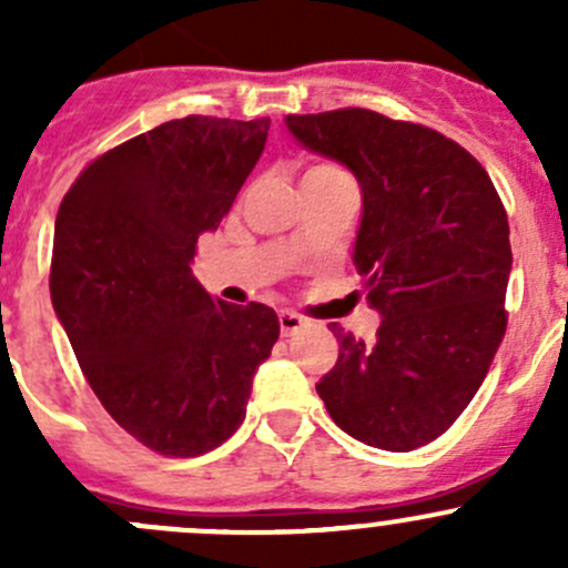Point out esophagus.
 I'll return each mask as SVG.
<instances>
[{"label":"esophagus","mask_w":568,"mask_h":568,"mask_svg":"<svg viewBox=\"0 0 568 568\" xmlns=\"http://www.w3.org/2000/svg\"><path fill=\"white\" fill-rule=\"evenodd\" d=\"M302 326H305V318H302L300 313H294V311L280 313V332H283L285 337L294 335V332H300Z\"/></svg>","instance_id":"1"}]
</instances>
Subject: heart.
<instances>
[{
    "label": "heart",
    "mask_w": 568,
    "mask_h": 568,
    "mask_svg": "<svg viewBox=\"0 0 568 568\" xmlns=\"http://www.w3.org/2000/svg\"><path fill=\"white\" fill-rule=\"evenodd\" d=\"M332 170H337V168H329V164H316V168L307 170L305 175H313V173H332Z\"/></svg>",
    "instance_id": "obj_1"
}]
</instances>
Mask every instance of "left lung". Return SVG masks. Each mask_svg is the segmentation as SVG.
<instances>
[{
	"mask_svg": "<svg viewBox=\"0 0 568 568\" xmlns=\"http://www.w3.org/2000/svg\"><path fill=\"white\" fill-rule=\"evenodd\" d=\"M311 153L363 192L354 266L379 313L374 341L337 324V363L316 393L371 448L406 454L454 426L506 335L511 244L495 183L459 142L371 109L288 114Z\"/></svg>",
	"mask_w": 568,
	"mask_h": 568,
	"instance_id": "1",
	"label": "left lung"
}]
</instances>
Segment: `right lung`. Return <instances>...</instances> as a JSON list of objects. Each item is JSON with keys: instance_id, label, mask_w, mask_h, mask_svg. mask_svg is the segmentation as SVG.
<instances>
[{"instance_id": "right-lung-1", "label": "right lung", "mask_w": 568, "mask_h": 568, "mask_svg": "<svg viewBox=\"0 0 568 568\" xmlns=\"http://www.w3.org/2000/svg\"><path fill=\"white\" fill-rule=\"evenodd\" d=\"M266 136L268 118L170 120L88 164L57 211V318L114 423L162 456H200L242 426L280 337L272 307L227 305L192 274Z\"/></svg>"}]
</instances>
